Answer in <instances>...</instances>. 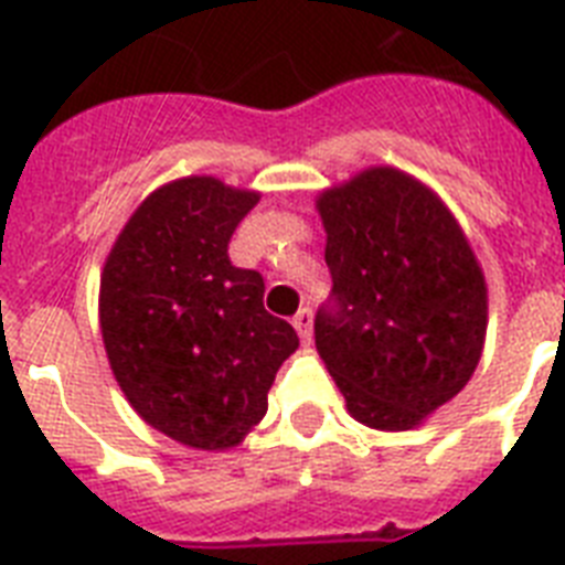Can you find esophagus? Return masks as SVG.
Segmentation results:
<instances>
[{"label": "esophagus", "instance_id": "1", "mask_svg": "<svg viewBox=\"0 0 565 565\" xmlns=\"http://www.w3.org/2000/svg\"><path fill=\"white\" fill-rule=\"evenodd\" d=\"M294 329H297V334L302 338V343H309L311 340V332H315V317H311L309 309H300L297 315H294Z\"/></svg>", "mask_w": 565, "mask_h": 565}]
</instances>
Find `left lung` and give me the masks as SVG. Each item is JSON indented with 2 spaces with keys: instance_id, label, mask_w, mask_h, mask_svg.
Returning <instances> with one entry per match:
<instances>
[{
  "instance_id": "obj_1",
  "label": "left lung",
  "mask_w": 565,
  "mask_h": 565,
  "mask_svg": "<svg viewBox=\"0 0 565 565\" xmlns=\"http://www.w3.org/2000/svg\"><path fill=\"white\" fill-rule=\"evenodd\" d=\"M332 302L315 343L372 430H413L459 395L482 358L488 286L468 236L409 172L370 167L317 195Z\"/></svg>"
}]
</instances>
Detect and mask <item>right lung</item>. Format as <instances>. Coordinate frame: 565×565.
Instances as JSON below:
<instances>
[{"label": "right lung", "instance_id": "1", "mask_svg": "<svg viewBox=\"0 0 565 565\" xmlns=\"http://www.w3.org/2000/svg\"><path fill=\"white\" fill-rule=\"evenodd\" d=\"M256 190L188 175L138 204L100 274L111 375L149 427L195 450H231L268 413L277 370L297 352L268 315L265 282L227 259Z\"/></svg>", "mask_w": 565, "mask_h": 565}]
</instances>
